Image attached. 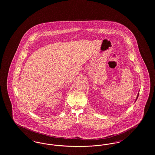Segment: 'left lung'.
Instances as JSON below:
<instances>
[{
  "label": "left lung",
  "mask_w": 155,
  "mask_h": 155,
  "mask_svg": "<svg viewBox=\"0 0 155 155\" xmlns=\"http://www.w3.org/2000/svg\"><path fill=\"white\" fill-rule=\"evenodd\" d=\"M138 95H139V94H138V95H137V97L136 100L137 99V98H138Z\"/></svg>",
  "instance_id": "1"
}]
</instances>
